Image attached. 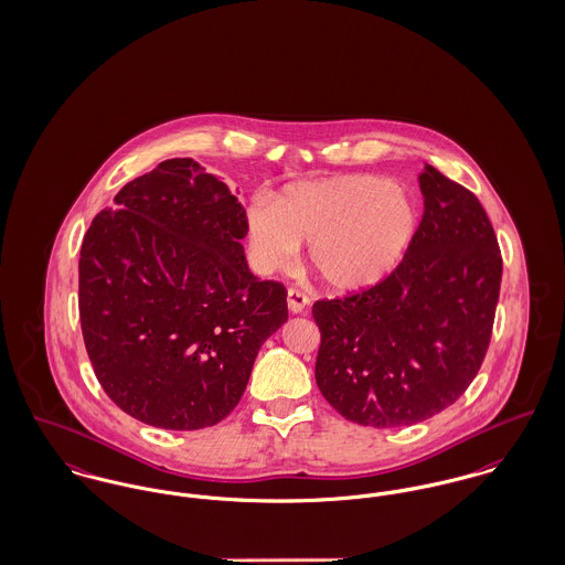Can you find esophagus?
I'll use <instances>...</instances> for the list:
<instances>
[{
	"mask_svg": "<svg viewBox=\"0 0 565 565\" xmlns=\"http://www.w3.org/2000/svg\"><path fill=\"white\" fill-rule=\"evenodd\" d=\"M307 305H309V299H307L305 292L297 290V288H290V290H288V309H290L292 313H301Z\"/></svg>",
	"mask_w": 565,
	"mask_h": 565,
	"instance_id": "obj_1",
	"label": "esophagus"
}]
</instances>
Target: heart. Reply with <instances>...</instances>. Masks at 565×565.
<instances>
[{
    "instance_id": "1",
    "label": "heart",
    "mask_w": 565,
    "mask_h": 565,
    "mask_svg": "<svg viewBox=\"0 0 565 565\" xmlns=\"http://www.w3.org/2000/svg\"><path fill=\"white\" fill-rule=\"evenodd\" d=\"M422 225L417 198L383 175L344 174L286 186L249 211V256L260 273L309 264L342 295L385 281L406 258Z\"/></svg>"
}]
</instances>
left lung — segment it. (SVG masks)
Returning a JSON list of instances; mask_svg holds the SVG:
<instances>
[{
  "label": "left lung",
  "instance_id": "left-lung-1",
  "mask_svg": "<svg viewBox=\"0 0 565 565\" xmlns=\"http://www.w3.org/2000/svg\"><path fill=\"white\" fill-rule=\"evenodd\" d=\"M424 217L385 281L316 301V383L348 422L402 428L451 406L478 376L503 260L478 198L426 166Z\"/></svg>",
  "mask_w": 565,
  "mask_h": 565
}]
</instances>
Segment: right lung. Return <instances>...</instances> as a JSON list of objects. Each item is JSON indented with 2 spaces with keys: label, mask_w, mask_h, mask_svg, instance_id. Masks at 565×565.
Instances as JSON below:
<instances>
[{
  "label": "right lung",
  "mask_w": 565,
  "mask_h": 565,
  "mask_svg": "<svg viewBox=\"0 0 565 565\" xmlns=\"http://www.w3.org/2000/svg\"><path fill=\"white\" fill-rule=\"evenodd\" d=\"M100 211L79 258V318L100 387L163 430L215 426L243 397L286 288L245 260L247 215L193 159H170Z\"/></svg>",
  "instance_id": "add662e5"
}]
</instances>
